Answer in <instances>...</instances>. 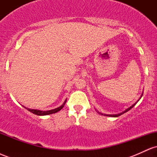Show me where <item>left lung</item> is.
Returning a JSON list of instances; mask_svg holds the SVG:
<instances>
[{"instance_id": "obj_1", "label": "left lung", "mask_w": 157, "mask_h": 157, "mask_svg": "<svg viewBox=\"0 0 157 157\" xmlns=\"http://www.w3.org/2000/svg\"><path fill=\"white\" fill-rule=\"evenodd\" d=\"M142 96H141V97H142ZM141 97H140V98H141ZM138 101H139V100H138ZM138 101H137V102H138ZM137 102H136V103H134V105H131L130 108H128V109H126V110H125V111H122V112H121V113H117V114H102V113H100V114H102V115H105V116H107V117H119V116H120V115H122V114H123V113H124L127 112V111H129V110H131V109H132V108H133V107H134V106L135 105H136V103H137Z\"/></svg>"}]
</instances>
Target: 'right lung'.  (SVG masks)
Instances as JSON below:
<instances>
[{"label":"right lung","mask_w":157,"mask_h":157,"mask_svg":"<svg viewBox=\"0 0 157 157\" xmlns=\"http://www.w3.org/2000/svg\"><path fill=\"white\" fill-rule=\"evenodd\" d=\"M66 102V100L63 102L62 105H60V107L57 108V109H53V110H50V111H40V110H35V109H27L28 111H29L30 112L35 113L36 115H38V116H44V115H48V114H52V113H55L57 111H60L61 109L63 108V106L65 105V103Z\"/></svg>","instance_id":"1"}]
</instances>
